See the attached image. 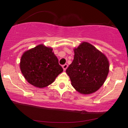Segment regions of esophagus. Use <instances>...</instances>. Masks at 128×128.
<instances>
[{"instance_id":"1","label":"esophagus","mask_w":128,"mask_h":128,"mask_svg":"<svg viewBox=\"0 0 128 128\" xmlns=\"http://www.w3.org/2000/svg\"><path fill=\"white\" fill-rule=\"evenodd\" d=\"M68 66V65L67 64H64V65L62 66V68H63V69H64V70H65L66 69H67Z\"/></svg>"}]
</instances>
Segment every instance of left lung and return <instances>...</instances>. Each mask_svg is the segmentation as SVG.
Instances as JSON below:
<instances>
[{
  "label": "left lung",
  "mask_w": 128,
  "mask_h": 128,
  "mask_svg": "<svg viewBox=\"0 0 128 128\" xmlns=\"http://www.w3.org/2000/svg\"><path fill=\"white\" fill-rule=\"evenodd\" d=\"M74 58L66 72L72 86L78 92L90 94L96 92L104 82L109 71L106 56L87 42L74 49Z\"/></svg>",
  "instance_id": "1"
}]
</instances>
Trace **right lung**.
I'll return each instance as SVG.
<instances>
[{"label": "right lung", "instance_id": "right-lung-1", "mask_svg": "<svg viewBox=\"0 0 128 128\" xmlns=\"http://www.w3.org/2000/svg\"><path fill=\"white\" fill-rule=\"evenodd\" d=\"M53 49L40 44L24 53L20 62L22 74L30 84L44 88L53 82L63 68Z\"/></svg>", "mask_w": 128, "mask_h": 128}]
</instances>
